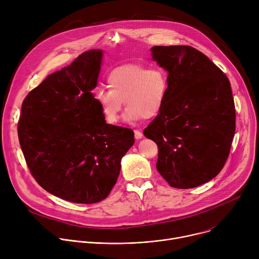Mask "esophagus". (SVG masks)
<instances>
[{
  "mask_svg": "<svg viewBox=\"0 0 259 259\" xmlns=\"http://www.w3.org/2000/svg\"><path fill=\"white\" fill-rule=\"evenodd\" d=\"M142 137H143V134H142V132H140V131L136 130V131H135V138H136L137 140H140Z\"/></svg>",
  "mask_w": 259,
  "mask_h": 259,
  "instance_id": "obj_1",
  "label": "esophagus"
}]
</instances>
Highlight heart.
Returning a JSON list of instances; mask_svg holds the SVG:
<instances>
[{"label":"heart","instance_id":"heart-1","mask_svg":"<svg viewBox=\"0 0 259 259\" xmlns=\"http://www.w3.org/2000/svg\"><path fill=\"white\" fill-rule=\"evenodd\" d=\"M107 82L109 90L98 88L94 100L109 124L118 121L123 102L127 107L124 120L132 123L156 117L166 104L169 81L161 68L135 64L121 66L108 75Z\"/></svg>","mask_w":259,"mask_h":259}]
</instances>
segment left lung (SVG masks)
I'll list each match as a JSON object with an SVG mask.
<instances>
[{
  "mask_svg": "<svg viewBox=\"0 0 259 259\" xmlns=\"http://www.w3.org/2000/svg\"><path fill=\"white\" fill-rule=\"evenodd\" d=\"M152 60L168 75L162 111L144 130L156 143V168L175 188L207 183L222 169L236 131L231 83L208 57L190 46H153Z\"/></svg>",
  "mask_w": 259,
  "mask_h": 259,
  "instance_id": "left-lung-1",
  "label": "left lung"
}]
</instances>
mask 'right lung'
I'll use <instances>...</instances> for the list:
<instances>
[{
	"label": "right lung",
	"mask_w": 259,
	"mask_h": 259,
	"mask_svg": "<svg viewBox=\"0 0 259 259\" xmlns=\"http://www.w3.org/2000/svg\"><path fill=\"white\" fill-rule=\"evenodd\" d=\"M103 50L83 52L50 74L22 103L17 133L33 177L68 202L95 204L117 181L134 132L106 123L92 91Z\"/></svg>",
	"instance_id": "1"
}]
</instances>
